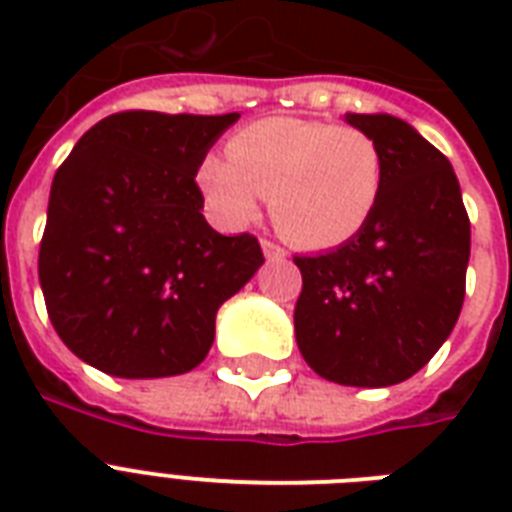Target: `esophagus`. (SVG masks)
Instances as JSON below:
<instances>
[{"label": "esophagus", "instance_id": "34e87169", "mask_svg": "<svg viewBox=\"0 0 512 512\" xmlns=\"http://www.w3.org/2000/svg\"><path fill=\"white\" fill-rule=\"evenodd\" d=\"M260 247H263L265 260H284V257H287V252H284L279 244H273V241H268V239L260 241Z\"/></svg>", "mask_w": 512, "mask_h": 512}]
</instances>
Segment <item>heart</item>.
<instances>
[{"label":"heart","mask_w":512,"mask_h":512,"mask_svg":"<svg viewBox=\"0 0 512 512\" xmlns=\"http://www.w3.org/2000/svg\"><path fill=\"white\" fill-rule=\"evenodd\" d=\"M228 159L209 156L199 167L207 204L231 225L260 215L303 249H335L364 231L385 188V156L358 127L311 119H263L225 146Z\"/></svg>","instance_id":"heart-1"}]
</instances>
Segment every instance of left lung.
<instances>
[{"label": "left lung", "instance_id": "obj_1", "mask_svg": "<svg viewBox=\"0 0 512 512\" xmlns=\"http://www.w3.org/2000/svg\"><path fill=\"white\" fill-rule=\"evenodd\" d=\"M345 122L382 148L385 188L356 239L295 257V337L324 380L388 388L420 372L460 319L470 220L449 159L412 124L390 114Z\"/></svg>", "mask_w": 512, "mask_h": 512}]
</instances>
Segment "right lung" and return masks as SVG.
<instances>
[{"instance_id":"right-lung-1","label":"right lung","mask_w":512,"mask_h":512,"mask_svg":"<svg viewBox=\"0 0 512 512\" xmlns=\"http://www.w3.org/2000/svg\"><path fill=\"white\" fill-rule=\"evenodd\" d=\"M239 114L124 111L87 130L55 172L39 284L55 332L100 372H191L217 308L265 263L255 236L204 220V156Z\"/></svg>"}]
</instances>
